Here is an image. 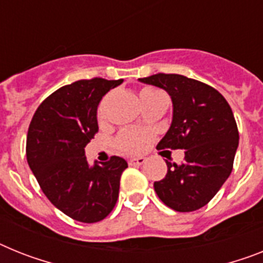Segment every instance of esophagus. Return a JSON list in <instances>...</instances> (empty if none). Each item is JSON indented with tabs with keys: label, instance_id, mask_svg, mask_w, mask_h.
<instances>
[{
	"label": "esophagus",
	"instance_id": "34e87169",
	"mask_svg": "<svg viewBox=\"0 0 263 263\" xmlns=\"http://www.w3.org/2000/svg\"><path fill=\"white\" fill-rule=\"evenodd\" d=\"M145 163V158H134L129 160V164L131 165H142Z\"/></svg>",
	"mask_w": 263,
	"mask_h": 263
}]
</instances>
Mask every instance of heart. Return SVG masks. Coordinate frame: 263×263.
I'll return each instance as SVG.
<instances>
[{"instance_id":"heart-1","label":"heart","mask_w":263,"mask_h":263,"mask_svg":"<svg viewBox=\"0 0 263 263\" xmlns=\"http://www.w3.org/2000/svg\"><path fill=\"white\" fill-rule=\"evenodd\" d=\"M155 93L154 90L145 89L140 93V98L145 96V95ZM104 105L105 100L100 104L99 108V118H104ZM152 140V134L148 131H142V129H136V128H125L119 134L118 139H116V144L119 148L123 152L127 154H140V152L145 151L147 147L149 145Z\"/></svg>"}]
</instances>
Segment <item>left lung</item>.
<instances>
[{
	"instance_id": "8db88e82",
	"label": "left lung",
	"mask_w": 263,
	"mask_h": 263,
	"mask_svg": "<svg viewBox=\"0 0 263 263\" xmlns=\"http://www.w3.org/2000/svg\"><path fill=\"white\" fill-rule=\"evenodd\" d=\"M139 81L162 88L173 101V121L158 148L186 149L182 164L165 160L167 175L154 189L173 210H198L233 170L239 134L230 105L217 89L182 74L158 73Z\"/></svg>"
}]
</instances>
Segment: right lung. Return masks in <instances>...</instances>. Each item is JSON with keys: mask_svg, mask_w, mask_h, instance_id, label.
<instances>
[{"mask_svg": "<svg viewBox=\"0 0 263 263\" xmlns=\"http://www.w3.org/2000/svg\"><path fill=\"white\" fill-rule=\"evenodd\" d=\"M123 80L90 79L61 87L40 104L26 138V159L46 198L72 219H104L119 198L123 158L89 165L85 145L98 132V107Z\"/></svg>", "mask_w": 263, "mask_h": 263, "instance_id": "obj_1", "label": "right lung"}]
</instances>
